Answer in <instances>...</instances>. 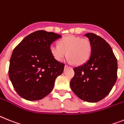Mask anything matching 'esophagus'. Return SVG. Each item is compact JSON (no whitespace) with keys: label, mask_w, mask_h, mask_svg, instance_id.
Segmentation results:
<instances>
[{"label":"esophagus","mask_w":124,"mask_h":124,"mask_svg":"<svg viewBox=\"0 0 124 124\" xmlns=\"http://www.w3.org/2000/svg\"><path fill=\"white\" fill-rule=\"evenodd\" d=\"M69 67H70V66H69L68 65H65V69L69 68Z\"/></svg>","instance_id":"obj_1"}]
</instances>
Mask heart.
I'll use <instances>...</instances> for the list:
<instances>
[{
  "label": "heart",
  "mask_w": 124,
  "mask_h": 124,
  "mask_svg": "<svg viewBox=\"0 0 124 124\" xmlns=\"http://www.w3.org/2000/svg\"><path fill=\"white\" fill-rule=\"evenodd\" d=\"M50 51L57 61H62L67 55L69 62L81 65L89 60L92 52V45L88 38L69 35L60 39L59 45H51Z\"/></svg>",
  "instance_id": "obj_1"
}]
</instances>
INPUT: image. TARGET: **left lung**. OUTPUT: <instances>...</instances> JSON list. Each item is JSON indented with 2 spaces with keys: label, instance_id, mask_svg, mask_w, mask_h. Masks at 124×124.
I'll use <instances>...</instances> for the list:
<instances>
[{
  "label": "left lung",
  "instance_id": "8db88e82",
  "mask_svg": "<svg viewBox=\"0 0 124 124\" xmlns=\"http://www.w3.org/2000/svg\"><path fill=\"white\" fill-rule=\"evenodd\" d=\"M92 45L89 60L74 68L70 88L78 97L94 103L106 97L117 78V60L110 45L94 33L85 35Z\"/></svg>",
  "mask_w": 124,
  "mask_h": 124
}]
</instances>
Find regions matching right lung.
<instances>
[{"label": "right lung", "mask_w": 124, "mask_h": 124, "mask_svg": "<svg viewBox=\"0 0 124 124\" xmlns=\"http://www.w3.org/2000/svg\"><path fill=\"white\" fill-rule=\"evenodd\" d=\"M61 35L39 30L26 36L16 46L10 59L9 76L21 97L39 100L49 94L65 64L54 59L51 44Z\"/></svg>", "instance_id": "obj_1"}]
</instances>
